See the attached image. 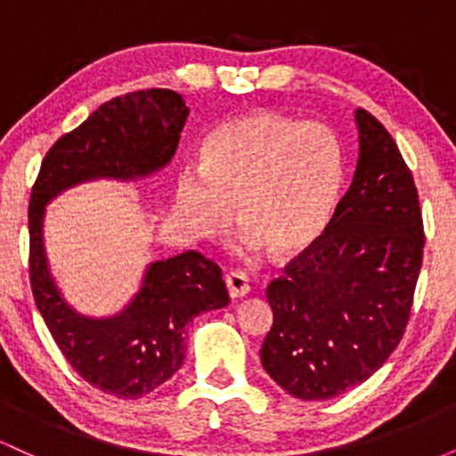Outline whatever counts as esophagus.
<instances>
[{"instance_id": "esophagus-1", "label": "esophagus", "mask_w": 456, "mask_h": 456, "mask_svg": "<svg viewBox=\"0 0 456 456\" xmlns=\"http://www.w3.org/2000/svg\"><path fill=\"white\" fill-rule=\"evenodd\" d=\"M224 285H227V291L232 297H242L250 291L248 279H246L244 272H240V270L229 272V274L224 276Z\"/></svg>"}]
</instances>
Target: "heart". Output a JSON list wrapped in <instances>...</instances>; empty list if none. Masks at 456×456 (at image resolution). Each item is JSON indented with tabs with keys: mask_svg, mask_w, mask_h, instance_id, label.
Returning a JSON list of instances; mask_svg holds the SVG:
<instances>
[{
	"mask_svg": "<svg viewBox=\"0 0 456 456\" xmlns=\"http://www.w3.org/2000/svg\"><path fill=\"white\" fill-rule=\"evenodd\" d=\"M341 184L343 150L332 130L264 109L214 130L203 167H180L175 214L191 238L216 240L232 229L235 208L240 253L296 257L326 233Z\"/></svg>",
	"mask_w": 456,
	"mask_h": 456,
	"instance_id": "b5f03b06",
	"label": "heart"
}]
</instances>
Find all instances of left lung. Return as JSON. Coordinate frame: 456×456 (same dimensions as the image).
I'll return each instance as SVG.
<instances>
[{
    "label": "left lung",
    "instance_id": "8db88e82",
    "mask_svg": "<svg viewBox=\"0 0 456 456\" xmlns=\"http://www.w3.org/2000/svg\"><path fill=\"white\" fill-rule=\"evenodd\" d=\"M360 151L322 240L268 285L261 364L282 390L323 401L362 384L401 343L425 227L410 167L381 122L355 111Z\"/></svg>",
    "mask_w": 456,
    "mask_h": 456
}]
</instances>
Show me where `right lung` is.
Wrapping results in <instances>:
<instances>
[{"mask_svg": "<svg viewBox=\"0 0 456 456\" xmlns=\"http://www.w3.org/2000/svg\"><path fill=\"white\" fill-rule=\"evenodd\" d=\"M188 118L174 90H139L101 104L46 151L29 199V281L34 302L68 364L118 399H141L165 384L186 355V326L229 305L221 268L197 250L154 261L122 313L78 315L60 296L43 242L45 206L98 177L139 180L174 159Z\"/></svg>", "mask_w": 456, "mask_h": 456, "instance_id": "1", "label": "right lung"}]
</instances>
